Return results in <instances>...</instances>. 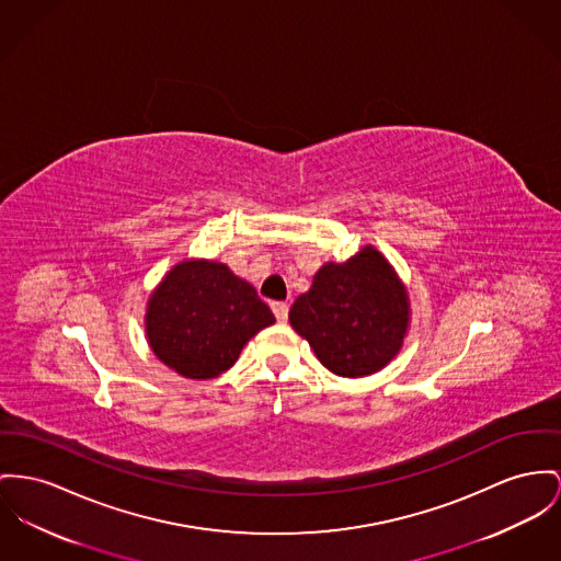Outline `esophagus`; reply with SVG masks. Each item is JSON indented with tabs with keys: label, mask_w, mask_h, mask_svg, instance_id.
<instances>
[{
	"label": "esophagus",
	"mask_w": 561,
	"mask_h": 561,
	"mask_svg": "<svg viewBox=\"0 0 561 561\" xmlns=\"http://www.w3.org/2000/svg\"><path fill=\"white\" fill-rule=\"evenodd\" d=\"M272 310H274V317H276L280 323L287 321V317H289V306H287L285 301H274V304H272Z\"/></svg>",
	"instance_id": "esophagus-1"
}]
</instances>
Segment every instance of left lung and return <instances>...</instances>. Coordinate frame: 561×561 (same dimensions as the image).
<instances>
[{"mask_svg":"<svg viewBox=\"0 0 561 561\" xmlns=\"http://www.w3.org/2000/svg\"><path fill=\"white\" fill-rule=\"evenodd\" d=\"M409 319V294L374 247L348 262L325 263L289 310L291 328L317 359L346 378L385 368L402 348Z\"/></svg>","mask_w":561,"mask_h":561,"instance_id":"obj_1","label":"left lung"}]
</instances>
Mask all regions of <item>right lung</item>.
<instances>
[{"mask_svg": "<svg viewBox=\"0 0 561 561\" xmlns=\"http://www.w3.org/2000/svg\"><path fill=\"white\" fill-rule=\"evenodd\" d=\"M152 353L187 378H215L229 370L244 344L276 319L253 285L225 263H176L147 306Z\"/></svg>", "mask_w": 561, "mask_h": 561, "instance_id": "add662e5", "label": "right lung"}]
</instances>
